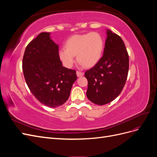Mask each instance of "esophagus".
<instances>
[{"label": "esophagus", "mask_w": 157, "mask_h": 157, "mask_svg": "<svg viewBox=\"0 0 157 157\" xmlns=\"http://www.w3.org/2000/svg\"><path fill=\"white\" fill-rule=\"evenodd\" d=\"M77 77H82V76L84 75V73L80 72V71H77Z\"/></svg>", "instance_id": "obj_1"}]
</instances>
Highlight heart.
Listing matches in <instances>:
<instances>
[{
	"label": "heart",
	"instance_id": "b5f03b06",
	"mask_svg": "<svg viewBox=\"0 0 157 157\" xmlns=\"http://www.w3.org/2000/svg\"><path fill=\"white\" fill-rule=\"evenodd\" d=\"M65 48L59 50V58L65 67L71 68L75 56L85 67H92L100 59L104 48L102 36L96 32L74 35L65 41Z\"/></svg>",
	"mask_w": 157,
	"mask_h": 157
}]
</instances>
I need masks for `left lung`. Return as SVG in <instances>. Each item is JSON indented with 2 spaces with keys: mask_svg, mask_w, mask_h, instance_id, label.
Instances as JSON below:
<instances>
[{
  "mask_svg": "<svg viewBox=\"0 0 157 157\" xmlns=\"http://www.w3.org/2000/svg\"><path fill=\"white\" fill-rule=\"evenodd\" d=\"M103 55L94 67L85 72L86 96L90 101L103 105L118 96L124 88L129 69V56L121 36L107 31Z\"/></svg>",
  "mask_w": 157,
  "mask_h": 157,
  "instance_id": "obj_1",
  "label": "left lung"
}]
</instances>
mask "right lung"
Wrapping results in <instances>:
<instances>
[{
    "label": "right lung",
    "mask_w": 157,
    "mask_h": 157,
    "mask_svg": "<svg viewBox=\"0 0 157 157\" xmlns=\"http://www.w3.org/2000/svg\"><path fill=\"white\" fill-rule=\"evenodd\" d=\"M43 32L27 46L22 69L26 83L38 101L49 107H57L67 100L77 78L76 71L63 67L59 47Z\"/></svg>",
    "instance_id": "obj_1"
}]
</instances>
